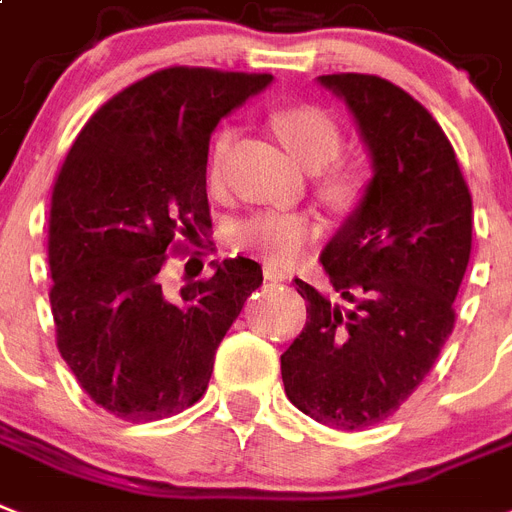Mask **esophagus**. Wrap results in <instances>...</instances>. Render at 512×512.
Wrapping results in <instances>:
<instances>
[{"instance_id": "1", "label": "esophagus", "mask_w": 512, "mask_h": 512, "mask_svg": "<svg viewBox=\"0 0 512 512\" xmlns=\"http://www.w3.org/2000/svg\"><path fill=\"white\" fill-rule=\"evenodd\" d=\"M265 278H268V281H286V278H289V276H286L284 270L270 268V265H268V268H265Z\"/></svg>"}]
</instances>
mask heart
<instances>
[{"instance_id": "heart-1", "label": "heart", "mask_w": 512, "mask_h": 512, "mask_svg": "<svg viewBox=\"0 0 512 512\" xmlns=\"http://www.w3.org/2000/svg\"><path fill=\"white\" fill-rule=\"evenodd\" d=\"M278 136L286 141L307 168H321V186L336 199L355 197L363 186V168L357 162L339 160L344 131L339 120L318 105H292L273 115ZM234 126H223L215 134L207 157V178L218 184L223 178L228 149L234 144ZM321 226L313 215L297 210H263L239 223L234 239L239 247L268 257L273 265H292L305 247L318 236Z\"/></svg>"}]
</instances>
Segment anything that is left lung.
I'll list each match as a JSON object with an SVG mask.
<instances>
[{"label":"left lung","mask_w":512,"mask_h":512,"mask_svg":"<svg viewBox=\"0 0 512 512\" xmlns=\"http://www.w3.org/2000/svg\"><path fill=\"white\" fill-rule=\"evenodd\" d=\"M321 83L350 105L376 176L321 255L352 307L331 305L297 278L307 321L281 355V378L302 413L352 431L397 413L450 339L473 199L447 134L405 89L368 73Z\"/></svg>","instance_id":"left-lung-1"}]
</instances>
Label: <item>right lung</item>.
I'll return each instance as SVG.
<instances>
[{"instance_id":"1","label":"right lung","mask_w":512,"mask_h":512,"mask_svg":"<svg viewBox=\"0 0 512 512\" xmlns=\"http://www.w3.org/2000/svg\"><path fill=\"white\" fill-rule=\"evenodd\" d=\"M268 83L270 73L155 70L86 120L57 170L47 247L57 350L115 418L160 421L202 400L220 339L263 284V268L239 255L178 294L160 273L213 226V128Z\"/></svg>"}]
</instances>
